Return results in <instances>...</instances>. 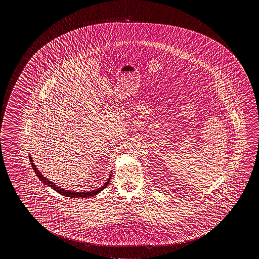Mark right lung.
<instances>
[{
	"label": "right lung",
	"mask_w": 259,
	"mask_h": 259,
	"mask_svg": "<svg viewBox=\"0 0 259 259\" xmlns=\"http://www.w3.org/2000/svg\"><path fill=\"white\" fill-rule=\"evenodd\" d=\"M29 159H30L31 167H32V169L34 170L35 174H36V175L38 176V179H39V180H40V181H41L45 185L51 187L54 191H58L60 194L64 195L65 197H70V198H89L90 196H96L98 193H99L100 191H103L104 189H106V186L108 185V183L110 182L111 176H112V174H110V176H109V178L107 180V182H106L102 187L98 188V190H94V191H85V192H76V191L65 190L63 188H60V187L57 186L55 183H52V182H51L50 180H48L46 177H44V175L41 174V172L37 169V167L35 165V163H33V161H32V158H31V156H29Z\"/></svg>",
	"instance_id": "right-lung-1"
}]
</instances>
